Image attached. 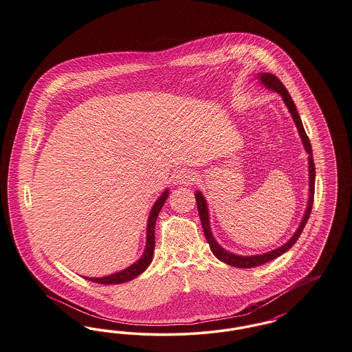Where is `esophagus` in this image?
<instances>
[{
    "label": "esophagus",
    "mask_w": 352,
    "mask_h": 352,
    "mask_svg": "<svg viewBox=\"0 0 352 352\" xmlns=\"http://www.w3.org/2000/svg\"><path fill=\"white\" fill-rule=\"evenodd\" d=\"M175 178H177V182H179V184H192V181L195 179V174L190 168H181L177 171Z\"/></svg>",
    "instance_id": "1"
}]
</instances>
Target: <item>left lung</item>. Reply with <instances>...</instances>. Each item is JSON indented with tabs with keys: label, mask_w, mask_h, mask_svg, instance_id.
<instances>
[{
	"label": "left lung",
	"mask_w": 352,
	"mask_h": 352,
	"mask_svg": "<svg viewBox=\"0 0 352 352\" xmlns=\"http://www.w3.org/2000/svg\"><path fill=\"white\" fill-rule=\"evenodd\" d=\"M258 78H260L261 83L264 84L267 88H270V89L278 92V94L283 96L285 104H286V107L289 108V111H290V113H292V116H293V120H294V122H296V125H297V128H298V132H300V135H301L302 142H303V145H305V149L309 153V173H310V184H309V186H310V197H309V203H307V208H306L305 217L302 219L301 224H300L297 232L294 234V236H293L286 244H284V245L280 247V248H277V250H274V251L264 253V254H258V256H237V254H234V253L224 251V250L219 245L218 243L215 241V239L212 237L211 230H210V223H208V211H207L206 201H204V198L201 197V192L198 191V192L195 194V198H197V206H198L199 218H201V227H203V232H204V236H206V240H207V243L210 244V248H211L212 253L218 257L220 261H223V263H226V264H228V265L236 267V268H253V267H258V265H263V264H265V263H268V261H272V260L277 258L278 256H281L285 252L289 251V250L296 244V241L298 240V237L301 236L302 231H303V228H305L307 220L310 218L311 208H313V203H314L316 166H314V160H313V151H311L310 140H309L307 134H306L305 129H303L301 118H300V115H298V112H297L296 104H294L293 99L290 98V95H289L287 89L285 88L284 84L281 83V80H280L277 76H274V75H272V74H269V72H264V74L258 75Z\"/></svg>",
	"instance_id": "8db88e82"
}]
</instances>
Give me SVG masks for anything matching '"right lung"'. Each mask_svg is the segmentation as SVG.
Here are the masks:
<instances>
[{"label": "right lung", "instance_id": "obj_1", "mask_svg": "<svg viewBox=\"0 0 352 352\" xmlns=\"http://www.w3.org/2000/svg\"><path fill=\"white\" fill-rule=\"evenodd\" d=\"M168 191L166 190L160 198L155 201V204L151 208V217L148 220V239H146V248L144 252V256L134 263L133 265H131L129 268L124 269L118 273L107 276V277H101V278H91V277H84L88 281L92 283H98L102 285L122 284L126 281L133 280L134 277H137L138 274H141L145 269L149 267L153 258V253H154V247H155V240H154V226H155V219L158 217L164 203L168 199Z\"/></svg>", "mask_w": 352, "mask_h": 352}]
</instances>
